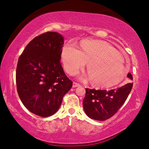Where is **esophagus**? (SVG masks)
<instances>
[{
	"label": "esophagus",
	"instance_id": "obj_1",
	"mask_svg": "<svg viewBox=\"0 0 149 149\" xmlns=\"http://www.w3.org/2000/svg\"><path fill=\"white\" fill-rule=\"evenodd\" d=\"M80 86V85L79 84H77L76 82H73V87H77Z\"/></svg>",
	"mask_w": 149,
	"mask_h": 149
}]
</instances>
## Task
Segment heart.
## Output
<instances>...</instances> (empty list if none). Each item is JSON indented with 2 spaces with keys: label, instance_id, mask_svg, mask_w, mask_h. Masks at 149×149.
I'll use <instances>...</instances> for the list:
<instances>
[{
  "label": "heart",
  "instance_id": "b5f03b06",
  "mask_svg": "<svg viewBox=\"0 0 149 149\" xmlns=\"http://www.w3.org/2000/svg\"><path fill=\"white\" fill-rule=\"evenodd\" d=\"M62 60L67 73L77 74L87 64L90 82L97 87H111L124 79V58L108 42L86 39L81 42L79 49L67 44L62 51Z\"/></svg>",
  "mask_w": 149,
  "mask_h": 149
}]
</instances>
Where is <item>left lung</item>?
Wrapping results in <instances>:
<instances>
[{"mask_svg":"<svg viewBox=\"0 0 149 149\" xmlns=\"http://www.w3.org/2000/svg\"><path fill=\"white\" fill-rule=\"evenodd\" d=\"M127 77L133 80L132 75ZM133 83H129L118 89L110 91L95 90L86 88L83 101L85 112L91 119L104 121L113 116L127 99L132 91Z\"/></svg>","mask_w":149,"mask_h":149,"instance_id":"1","label":"left lung"}]
</instances>
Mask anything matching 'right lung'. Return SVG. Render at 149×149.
<instances>
[{"instance_id":"right-lung-1","label":"right lung","mask_w":149,"mask_h":149,"mask_svg":"<svg viewBox=\"0 0 149 149\" xmlns=\"http://www.w3.org/2000/svg\"><path fill=\"white\" fill-rule=\"evenodd\" d=\"M63 45L64 37L58 33H44L29 42L18 59L17 91L23 104L35 115L55 114L72 87L60 63Z\"/></svg>"}]
</instances>
